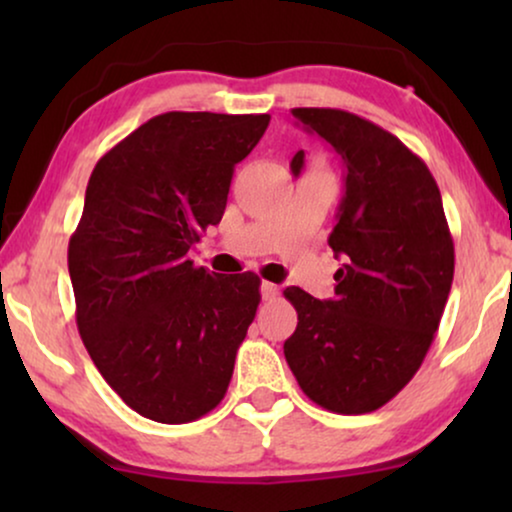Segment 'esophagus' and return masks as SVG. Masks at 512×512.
Listing matches in <instances>:
<instances>
[{
  "label": "esophagus",
  "instance_id": "esophagus-1",
  "mask_svg": "<svg viewBox=\"0 0 512 512\" xmlns=\"http://www.w3.org/2000/svg\"><path fill=\"white\" fill-rule=\"evenodd\" d=\"M277 293H279V286H277V284H272V282H263V284H261V296H263V300L277 298Z\"/></svg>",
  "mask_w": 512,
  "mask_h": 512
}]
</instances>
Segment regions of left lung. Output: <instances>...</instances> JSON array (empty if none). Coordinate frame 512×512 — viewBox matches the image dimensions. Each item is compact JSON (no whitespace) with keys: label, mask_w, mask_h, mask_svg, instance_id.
<instances>
[{"label":"left lung","mask_w":512,"mask_h":512,"mask_svg":"<svg viewBox=\"0 0 512 512\" xmlns=\"http://www.w3.org/2000/svg\"><path fill=\"white\" fill-rule=\"evenodd\" d=\"M345 167L328 235L342 268L335 298L284 291L298 326L284 356L305 396L340 415L389 403L412 380L438 331L454 277V244L436 179L401 139L342 109H293ZM305 153L291 160L300 174Z\"/></svg>","instance_id":"8db88e82"}]
</instances>
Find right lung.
Here are the masks:
<instances>
[{"label": "right lung", "mask_w": 512, "mask_h": 512, "mask_svg": "<svg viewBox=\"0 0 512 512\" xmlns=\"http://www.w3.org/2000/svg\"><path fill=\"white\" fill-rule=\"evenodd\" d=\"M268 123L167 111L90 174L67 251L76 324L109 387L153 422H193L226 396L261 279L195 268L188 251L221 221L235 165Z\"/></svg>", "instance_id": "obj_1"}]
</instances>
